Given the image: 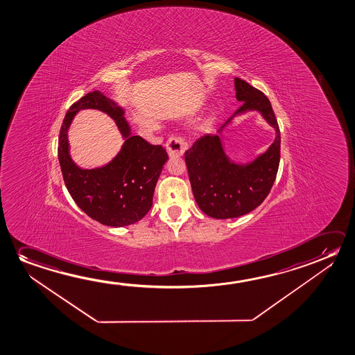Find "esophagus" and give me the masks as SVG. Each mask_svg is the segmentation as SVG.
Masks as SVG:
<instances>
[{"label": "esophagus", "mask_w": 355, "mask_h": 355, "mask_svg": "<svg viewBox=\"0 0 355 355\" xmlns=\"http://www.w3.org/2000/svg\"><path fill=\"white\" fill-rule=\"evenodd\" d=\"M165 146H166L170 158H179L187 149V143L182 137L174 135V137H170Z\"/></svg>", "instance_id": "34e87169"}]
</instances>
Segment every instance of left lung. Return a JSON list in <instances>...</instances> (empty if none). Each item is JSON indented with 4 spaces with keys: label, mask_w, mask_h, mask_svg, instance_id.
<instances>
[{
    "label": "left lung",
    "mask_w": 355,
    "mask_h": 355,
    "mask_svg": "<svg viewBox=\"0 0 355 355\" xmlns=\"http://www.w3.org/2000/svg\"><path fill=\"white\" fill-rule=\"evenodd\" d=\"M234 87L242 106L218 132L236 114L258 111L275 128L276 137L266 152L248 164L233 163L218 135H203L186 150V166L197 205L203 214L217 220L236 218L257 209L269 195L280 163L282 137L269 98L239 78L234 79Z\"/></svg>",
    "instance_id": "left-lung-1"
}]
</instances>
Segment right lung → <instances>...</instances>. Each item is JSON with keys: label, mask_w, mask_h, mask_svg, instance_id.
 <instances>
[{"label": "right lung", "mask_w": 355, "mask_h": 355, "mask_svg": "<svg viewBox=\"0 0 355 355\" xmlns=\"http://www.w3.org/2000/svg\"><path fill=\"white\" fill-rule=\"evenodd\" d=\"M86 107L107 112L125 138L123 149L113 162L96 170H81L68 154V127L74 114ZM123 114V108L100 91L89 92L69 108L58 146L64 182L73 201L92 220L111 227L133 225L149 212L155 185L169 158L163 146L130 135Z\"/></svg>", "instance_id": "1"}]
</instances>
